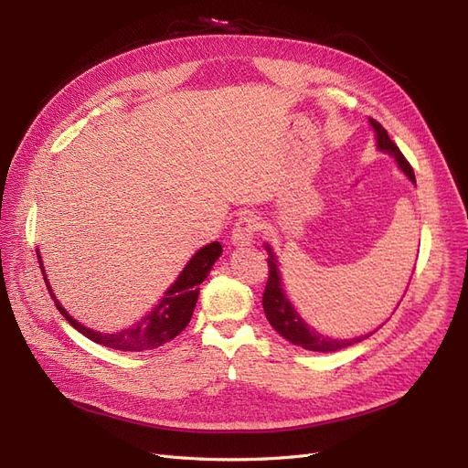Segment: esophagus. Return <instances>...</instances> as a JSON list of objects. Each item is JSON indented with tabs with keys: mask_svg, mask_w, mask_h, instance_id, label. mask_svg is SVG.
Listing matches in <instances>:
<instances>
[{
	"mask_svg": "<svg viewBox=\"0 0 468 468\" xmlns=\"http://www.w3.org/2000/svg\"><path fill=\"white\" fill-rule=\"evenodd\" d=\"M261 224L260 218L253 217V215H244L239 217L238 222L234 224V230H232V242L238 246H246L251 244L253 238L260 232Z\"/></svg>",
	"mask_w": 468,
	"mask_h": 468,
	"instance_id": "esophagus-1",
	"label": "esophagus"
}]
</instances>
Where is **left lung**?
I'll use <instances>...</instances> for the list:
<instances>
[{
    "label": "left lung",
    "instance_id": "1",
    "mask_svg": "<svg viewBox=\"0 0 468 468\" xmlns=\"http://www.w3.org/2000/svg\"><path fill=\"white\" fill-rule=\"evenodd\" d=\"M373 129L377 133V144L382 152H388L390 155H394V160L399 162L402 172L416 183V176H414V169L410 165V162L404 158V154L400 152V148L396 146L388 133L385 131V126H382L378 121L369 119ZM269 250V246H267ZM267 267H269V277L265 282V291H263V310H265V316L269 320V324L273 325V328L285 337L289 339L291 344L299 346L303 349L308 351H322V353H328V351H337V349H344L349 347L353 344H359L363 342L365 337L369 335H361V337H353V339H332V337H324L320 334H316L313 328H310L308 324H304L301 320V316L294 313V308L291 306L289 299L282 292V285H281V277H279V269L275 263V258L271 250H269V258H267Z\"/></svg>",
    "mask_w": 468,
    "mask_h": 468
}]
</instances>
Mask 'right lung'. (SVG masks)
Listing matches in <instances>:
<instances>
[{
  "mask_svg": "<svg viewBox=\"0 0 468 468\" xmlns=\"http://www.w3.org/2000/svg\"><path fill=\"white\" fill-rule=\"evenodd\" d=\"M220 253H222L220 242H212V244L201 248L191 258V261L186 265V269H183L174 285L167 289L160 304L155 306L146 318L134 324L133 328H126L117 334H101V332H95L90 328H83V325L69 316L60 306V303L54 299L47 277H45V282H47V289H48L50 296L54 299L56 308H58V313L69 324H72L80 334L90 337L91 342L111 347V349H119V351H148V349H155V347L164 346L165 342H169V339H174L177 334L186 330V325L189 324V320L193 316L197 296H199V285L207 279L210 267L215 265V261L220 258ZM37 256H38L40 271H42V275H45V267H42L40 253H37Z\"/></svg>",
  "mask_w": 468,
  "mask_h": 468,
  "instance_id": "add662e5",
  "label": "right lung"
}]
</instances>
